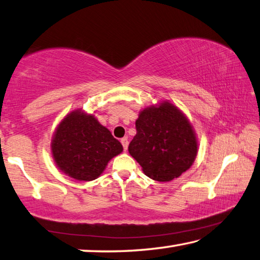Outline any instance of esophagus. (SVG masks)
<instances>
[{
    "mask_svg": "<svg viewBox=\"0 0 260 260\" xmlns=\"http://www.w3.org/2000/svg\"><path fill=\"white\" fill-rule=\"evenodd\" d=\"M120 143H121V145H123V147H124V151H126L127 147H128V140H127L126 137H124V139L120 140Z\"/></svg>",
    "mask_w": 260,
    "mask_h": 260,
    "instance_id": "obj_1",
    "label": "esophagus"
}]
</instances>
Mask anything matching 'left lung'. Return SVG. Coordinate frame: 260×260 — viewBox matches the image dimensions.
I'll return each instance as SVG.
<instances>
[{
  "label": "left lung",
  "mask_w": 260,
  "mask_h": 260,
  "mask_svg": "<svg viewBox=\"0 0 260 260\" xmlns=\"http://www.w3.org/2000/svg\"><path fill=\"white\" fill-rule=\"evenodd\" d=\"M129 154L156 181H170L189 169L197 155V139L187 117L168 101L144 108L135 121Z\"/></svg>",
  "instance_id": "1"
}]
</instances>
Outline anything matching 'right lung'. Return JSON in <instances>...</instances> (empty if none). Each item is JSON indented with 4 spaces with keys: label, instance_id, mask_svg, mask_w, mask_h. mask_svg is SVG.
Masks as SVG:
<instances>
[{
    "label": "right lung",
    "instance_id": "obj_1",
    "mask_svg": "<svg viewBox=\"0 0 260 260\" xmlns=\"http://www.w3.org/2000/svg\"><path fill=\"white\" fill-rule=\"evenodd\" d=\"M123 152V145L93 115L81 109L65 116L52 140V155L64 174L80 181H91Z\"/></svg>",
    "mask_w": 260,
    "mask_h": 260
}]
</instances>
